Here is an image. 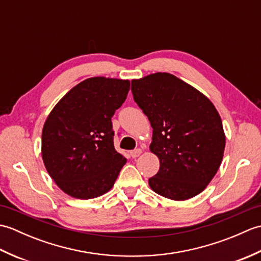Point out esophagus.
<instances>
[{
    "label": "esophagus",
    "mask_w": 261,
    "mask_h": 261,
    "mask_svg": "<svg viewBox=\"0 0 261 261\" xmlns=\"http://www.w3.org/2000/svg\"><path fill=\"white\" fill-rule=\"evenodd\" d=\"M141 153H142L141 149H136V150L130 151V156H131L132 158H137V157H139Z\"/></svg>",
    "instance_id": "1"
}]
</instances>
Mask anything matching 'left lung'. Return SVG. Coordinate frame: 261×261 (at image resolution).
I'll return each instance as SVG.
<instances>
[{"label":"left lung","mask_w":261,"mask_h":261,"mask_svg":"<svg viewBox=\"0 0 261 261\" xmlns=\"http://www.w3.org/2000/svg\"><path fill=\"white\" fill-rule=\"evenodd\" d=\"M131 91L150 121L149 148L160 163L149 186L173 201L196 196L223 159L225 135L218 110L203 93L168 73L134 80Z\"/></svg>","instance_id":"8db88e82"}]
</instances>
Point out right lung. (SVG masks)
<instances>
[{
  "label": "right lung",
  "instance_id": "right-lung-1",
  "mask_svg": "<svg viewBox=\"0 0 261 261\" xmlns=\"http://www.w3.org/2000/svg\"><path fill=\"white\" fill-rule=\"evenodd\" d=\"M130 81L91 77L65 94L43 124L41 154L56 185L90 199L113 187L125 157L115 150L111 118L125 101Z\"/></svg>",
  "mask_w": 261,
  "mask_h": 261
}]
</instances>
